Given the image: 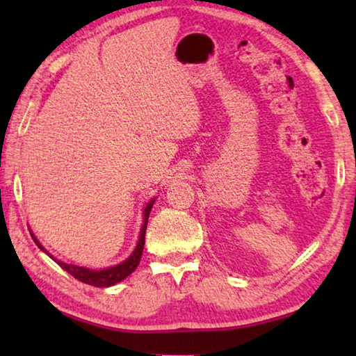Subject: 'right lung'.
<instances>
[{
	"label": "right lung",
	"mask_w": 356,
	"mask_h": 356,
	"mask_svg": "<svg viewBox=\"0 0 356 356\" xmlns=\"http://www.w3.org/2000/svg\"><path fill=\"white\" fill-rule=\"evenodd\" d=\"M155 200L149 201V204L144 209V221H143V227H141V234H140V240H138V245L135 251L131 252V254L125 259L124 262H120L118 265H113V267H108L105 270H91V268H84V267H78V265H72V264H64L61 261H58V259L53 257L51 254H48L45 251L44 246H42L38 238H35L33 234L31 237L35 242V245L39 246V248L47 252L48 256H50L53 261H55L59 267L65 272L70 273L74 278H76L78 281L84 282V284H91L95 287H110L114 286L116 282H120L122 280L127 278L129 275H131L136 270L138 264L141 261V256H143V250H144V242H146V229H147V220H149V213H150V209H152Z\"/></svg>",
	"instance_id": "1"
}]
</instances>
